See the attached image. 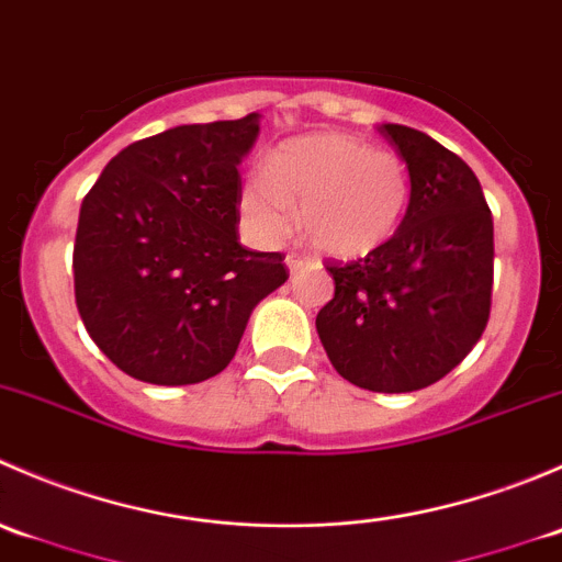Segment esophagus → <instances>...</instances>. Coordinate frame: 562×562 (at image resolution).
<instances>
[{
	"label": "esophagus",
	"mask_w": 562,
	"mask_h": 562,
	"mask_svg": "<svg viewBox=\"0 0 562 562\" xmlns=\"http://www.w3.org/2000/svg\"><path fill=\"white\" fill-rule=\"evenodd\" d=\"M285 263H288V269H291V271H299V269H304V266H307V258H304V255H299V252H288Z\"/></svg>",
	"instance_id": "esophagus-1"
}]
</instances>
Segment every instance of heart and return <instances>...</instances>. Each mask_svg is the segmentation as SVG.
I'll list each match as a JSON object with an SVG mask.
<instances>
[{
    "instance_id": "1",
    "label": "heart",
    "mask_w": 562,
    "mask_h": 562,
    "mask_svg": "<svg viewBox=\"0 0 562 562\" xmlns=\"http://www.w3.org/2000/svg\"><path fill=\"white\" fill-rule=\"evenodd\" d=\"M411 168L396 151L348 133H313L285 140L263 171L241 187V214L266 245L293 228V203L304 234L331 258H361L383 247L411 209Z\"/></svg>"
}]
</instances>
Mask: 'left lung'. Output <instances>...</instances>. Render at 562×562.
Masks as SVG:
<instances>
[{
    "label": "left lung",
    "instance_id": "left-lung-1",
    "mask_svg": "<svg viewBox=\"0 0 562 562\" xmlns=\"http://www.w3.org/2000/svg\"><path fill=\"white\" fill-rule=\"evenodd\" d=\"M378 130L411 168V209L375 252L326 263L334 299L315 326L345 381L405 394L449 375L484 334L495 228L462 157L405 124Z\"/></svg>",
    "mask_w": 562,
    "mask_h": 562
}]
</instances>
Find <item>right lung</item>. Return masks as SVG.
Masks as SVG:
<instances>
[{
	"label": "right lung",
	"instance_id": "add662e5",
	"mask_svg": "<svg viewBox=\"0 0 562 562\" xmlns=\"http://www.w3.org/2000/svg\"><path fill=\"white\" fill-rule=\"evenodd\" d=\"M258 113L181 124L119 151L78 214L76 304L130 378L187 386L234 359L255 304L288 280L282 252L239 245V162Z\"/></svg>",
	"mask_w": 562,
	"mask_h": 562
}]
</instances>
